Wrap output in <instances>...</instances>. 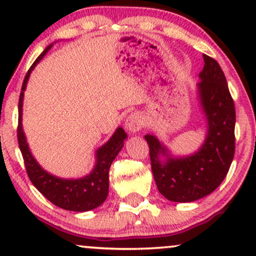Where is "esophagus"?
Returning <instances> with one entry per match:
<instances>
[{
    "label": "esophagus",
    "instance_id": "1",
    "mask_svg": "<svg viewBox=\"0 0 256 256\" xmlns=\"http://www.w3.org/2000/svg\"><path fill=\"white\" fill-rule=\"evenodd\" d=\"M144 126V120H143L142 114L138 113V112H134L126 119V128L130 132H138L142 130V128Z\"/></svg>",
    "mask_w": 256,
    "mask_h": 256
}]
</instances>
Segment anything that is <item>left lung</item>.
Returning <instances> with one entry per match:
<instances>
[{
    "instance_id": "obj_1",
    "label": "left lung",
    "mask_w": 256,
    "mask_h": 256,
    "mask_svg": "<svg viewBox=\"0 0 256 256\" xmlns=\"http://www.w3.org/2000/svg\"><path fill=\"white\" fill-rule=\"evenodd\" d=\"M204 66L198 84L201 106L207 118L208 134L198 152L172 158L152 134L149 146L152 171L158 190L173 202H192L213 192L228 174L234 155L236 110L222 67L204 54ZM165 154L166 160L160 156Z\"/></svg>"
}]
</instances>
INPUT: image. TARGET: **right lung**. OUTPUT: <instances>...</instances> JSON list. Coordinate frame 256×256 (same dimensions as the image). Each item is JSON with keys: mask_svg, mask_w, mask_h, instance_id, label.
<instances>
[{"mask_svg": "<svg viewBox=\"0 0 256 256\" xmlns=\"http://www.w3.org/2000/svg\"><path fill=\"white\" fill-rule=\"evenodd\" d=\"M52 48L49 46L42 54L36 58L32 66L26 73L24 82H22V92L19 98V122H18V143H19L20 152L24 158L28 178L32 184L36 186L46 198H48L52 204L62 208L66 210L73 212H86L94 208H98L106 201L108 196V188H110V178L108 173L112 162L116 158L118 152L124 146V140L126 138L125 131L122 128H116L110 140L102 146L96 152V166L86 177L80 179H61L55 176L49 174L37 164L34 158L32 156L30 149H28L26 138L22 131V98H24V91L26 89L28 77L34 66L42 60L46 52Z\"/></svg>", "mask_w": 256, "mask_h": 256, "instance_id": "1", "label": "right lung"}]
</instances>
